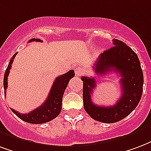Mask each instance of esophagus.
I'll use <instances>...</instances> for the list:
<instances>
[{"mask_svg": "<svg viewBox=\"0 0 151 151\" xmlns=\"http://www.w3.org/2000/svg\"><path fill=\"white\" fill-rule=\"evenodd\" d=\"M74 72H75V75L77 77H80V76L83 74V70L80 69V68H76V69H74Z\"/></svg>", "mask_w": 151, "mask_h": 151, "instance_id": "1", "label": "esophagus"}]
</instances>
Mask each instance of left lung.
I'll list each match as a JSON object with an SVG mask.
<instances>
[{"mask_svg": "<svg viewBox=\"0 0 151 151\" xmlns=\"http://www.w3.org/2000/svg\"><path fill=\"white\" fill-rule=\"evenodd\" d=\"M114 46L106 50L93 65L96 74L102 75L114 71L121 76L122 96L114 106H100L93 103L91 94L96 87L94 78L82 77L83 106L89 115L96 121L114 123L121 121L134 110L141 100L143 73L140 61L134 50L118 39L113 40Z\"/></svg>", "mask_w": 151, "mask_h": 151, "instance_id": "obj_1", "label": "left lung"}]
</instances>
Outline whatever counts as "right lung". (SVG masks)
Masks as SVG:
<instances>
[{
	"label": "right lung",
	"instance_id": "add662e5",
	"mask_svg": "<svg viewBox=\"0 0 151 151\" xmlns=\"http://www.w3.org/2000/svg\"><path fill=\"white\" fill-rule=\"evenodd\" d=\"M32 41H42L41 39L33 38L30 39L29 42ZM16 53L10 59L9 63L8 65V67L4 75V97H5V91L8 87V76L9 74L10 69L13 64V60ZM74 71L73 70H70L69 72L59 76L56 78L55 81L53 82V86L50 91L49 96L46 98V100L41 106L36 108L35 110L31 111L29 114H20L15 110L11 108V110L16 114L19 118H21L24 122H26L28 123L32 124H41L45 123L48 122L53 120L57 118L58 114L61 113V106H62V97L64 94L65 90L66 89L69 81L72 78L74 77Z\"/></svg>",
	"mask_w": 151,
	"mask_h": 151
}]
</instances>
